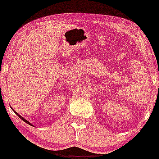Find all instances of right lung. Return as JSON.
<instances>
[{"mask_svg":"<svg viewBox=\"0 0 159 159\" xmlns=\"http://www.w3.org/2000/svg\"><path fill=\"white\" fill-rule=\"evenodd\" d=\"M15 113H16V114H17V115H18V116H19V117H20V118H21V120H23V121H25V123H27V124H29V125H31V124H30V123H29V122H28V121H27V120H25V118H23V117H22V116H20V115H19V114H18V113H16V111H15Z\"/></svg>","mask_w":159,"mask_h":159,"instance_id":"obj_1","label":"right lung"}]
</instances>
